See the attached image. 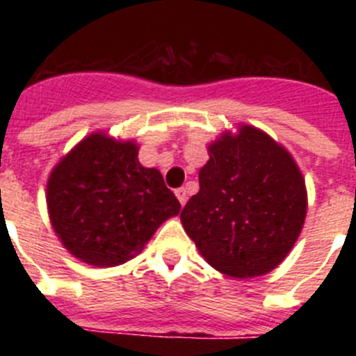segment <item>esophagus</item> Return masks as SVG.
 Listing matches in <instances>:
<instances>
[{
	"instance_id": "34e87169",
	"label": "esophagus",
	"mask_w": 356,
	"mask_h": 356,
	"mask_svg": "<svg viewBox=\"0 0 356 356\" xmlns=\"http://www.w3.org/2000/svg\"><path fill=\"white\" fill-rule=\"evenodd\" d=\"M175 194H176V197H178V201H180L181 205H185V201H187V191H185V187L176 188Z\"/></svg>"
}]
</instances>
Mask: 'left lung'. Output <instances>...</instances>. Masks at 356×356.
<instances>
[{
	"label": "left lung",
	"mask_w": 356,
	"mask_h": 356,
	"mask_svg": "<svg viewBox=\"0 0 356 356\" xmlns=\"http://www.w3.org/2000/svg\"><path fill=\"white\" fill-rule=\"evenodd\" d=\"M200 191L180 217L217 271L251 278L287 257L307 213V188L289 151L264 131L242 127L209 147Z\"/></svg>",
	"instance_id": "left-lung-1"
}]
</instances>
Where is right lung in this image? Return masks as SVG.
I'll use <instances>...</instances> for the list:
<instances>
[{
  "label": "right lung",
  "instance_id": "obj_1",
  "mask_svg": "<svg viewBox=\"0 0 356 356\" xmlns=\"http://www.w3.org/2000/svg\"><path fill=\"white\" fill-rule=\"evenodd\" d=\"M180 209L160 171L140 165L134 143H118L102 134L81 140L48 181V210L56 235L90 266L114 267L134 259Z\"/></svg>",
  "mask_w": 356,
  "mask_h": 356
}]
</instances>
